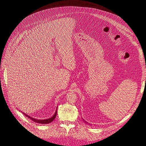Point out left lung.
I'll use <instances>...</instances> for the list:
<instances>
[{
    "label": "left lung",
    "instance_id": "left-lung-1",
    "mask_svg": "<svg viewBox=\"0 0 146 146\" xmlns=\"http://www.w3.org/2000/svg\"><path fill=\"white\" fill-rule=\"evenodd\" d=\"M83 121H84V120H83ZM86 123H88V122H86Z\"/></svg>",
    "mask_w": 146,
    "mask_h": 146
}]
</instances>
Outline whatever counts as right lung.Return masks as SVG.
<instances>
[{
	"label": "right lung",
	"instance_id": "add662e5",
	"mask_svg": "<svg viewBox=\"0 0 146 146\" xmlns=\"http://www.w3.org/2000/svg\"><path fill=\"white\" fill-rule=\"evenodd\" d=\"M56 111H57V109L56 110L55 113L54 114V116H53L51 117H50V118H48V119H44V120H41V119L40 120V119H35V118H33V117H30V116H28L27 114H26L24 113H23V114H24L25 116H26L27 117H29V119H30L31 120H32V121H33V122H36V123H44V124H46V123H50V122H52L54 120V119L55 118V117H56Z\"/></svg>",
	"mask_w": 146,
	"mask_h": 146
}]
</instances>
